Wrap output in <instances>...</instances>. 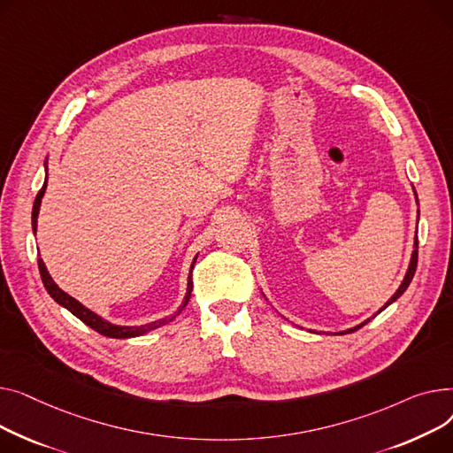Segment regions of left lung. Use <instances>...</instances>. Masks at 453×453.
<instances>
[{
    "mask_svg": "<svg viewBox=\"0 0 453 453\" xmlns=\"http://www.w3.org/2000/svg\"><path fill=\"white\" fill-rule=\"evenodd\" d=\"M415 197H417V194H415ZM417 204H418V201H417ZM417 256H418V239H417V235H415V250H413V254H411V259H410V267H408V273H406V276H404V280H403V283H401V287L396 288V292L395 295L388 300V303L379 311V312H382L388 305H391L396 298H401L403 295H404V290L408 288V285L411 283V280H413V276H415V271H417ZM377 312V314H379ZM369 320H365V322H362L360 326H357V327H351V329H348V333H353V331H357V329H360L362 326H365ZM340 334H343V333H340Z\"/></svg>",
    "mask_w": 453,
    "mask_h": 453,
    "instance_id": "8db88e82",
    "label": "left lung"
}]
</instances>
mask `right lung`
I'll use <instances>...</instances> for the list:
<instances>
[{"mask_svg":"<svg viewBox=\"0 0 453 453\" xmlns=\"http://www.w3.org/2000/svg\"><path fill=\"white\" fill-rule=\"evenodd\" d=\"M45 188H47V177H45V182L42 186V190L38 192L36 199H35V204H33V232L36 234V226H38V214H40V204H42V197L45 194ZM196 259L197 256L194 257L192 261V267H190V276H188V287H186V295H184V300L182 303L179 305V309L173 312V316L170 318H163V320H157V322H151V324H146V326H115L108 320H104L102 316H98L96 312H93L91 309H88L86 305L80 303L78 300H74L73 296H69L67 292H64L55 281H52L50 274L47 273V267L43 259L40 257L38 259V269H40V276H42V281H43V287L47 288V292L50 295V298L55 300L57 303H60L62 307H65L69 312H73L78 320H82L86 326H89L91 329H95L96 333L104 334V336H110V338H135V336H142L146 334L148 331H153L157 327H161L165 324H168L170 320H173V318L177 314H180V311L188 305L190 302V296H192V288H194V283H192V269L196 265Z\"/></svg>","mask_w":453,"mask_h":453,"instance_id":"right-lung-1","label":"right lung"}]
</instances>
